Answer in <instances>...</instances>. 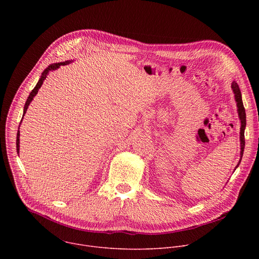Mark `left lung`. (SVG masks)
Listing matches in <instances>:
<instances>
[{
  "instance_id": "left-lung-1",
  "label": "left lung",
  "mask_w": 259,
  "mask_h": 259,
  "mask_svg": "<svg viewBox=\"0 0 259 259\" xmlns=\"http://www.w3.org/2000/svg\"><path fill=\"white\" fill-rule=\"evenodd\" d=\"M232 89H233V92L235 94V99H236L237 106H238V115H239V118L241 120V129H240L241 158H240V161H239V164H240L241 160H242L243 153H244V147H245V135H244V132H245V128H246V113H245V108H244L243 101H242V94H241L240 88H239L238 84L235 81L232 83ZM239 164L237 165V167L239 166Z\"/></svg>"
}]
</instances>
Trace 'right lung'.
I'll use <instances>...</instances> for the list:
<instances>
[{
	"label": "right lung",
	"mask_w": 259,
	"mask_h": 259,
	"mask_svg": "<svg viewBox=\"0 0 259 259\" xmlns=\"http://www.w3.org/2000/svg\"><path fill=\"white\" fill-rule=\"evenodd\" d=\"M70 61H64V62H59V63H53V64H50L43 72H42V76H41V78H40V80H39V82L36 83V85H35V87L31 90V92L29 93V95H28V97H27V99H26V102H25V104H24V107H23V116H24V114L26 113V109H27V107H28V105H29V103L31 102V100L33 99V97L36 95V93H38V90L41 88V86H42V84H43V82L45 81V79L47 78V75H48V72L50 71V70H55V69H57L60 65H65V64H68ZM23 116H22V119H23ZM21 119V120H22ZM20 124H21V122H20ZM19 136H20V132H19V127H18V131H17V137H16V150H17V153H19Z\"/></svg>",
	"instance_id": "1"
}]
</instances>
